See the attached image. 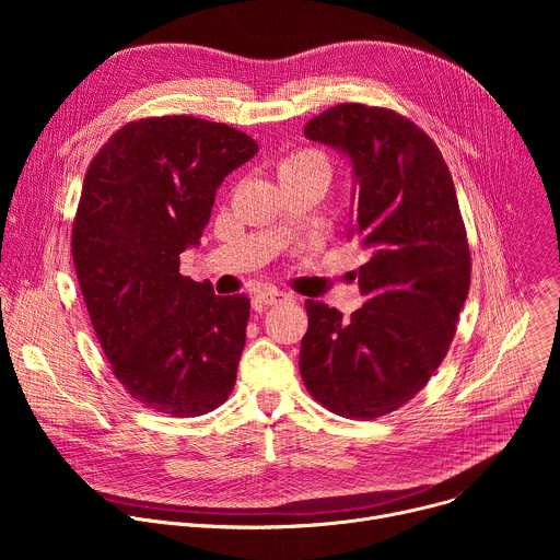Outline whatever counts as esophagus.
<instances>
[{
  "label": "esophagus",
  "instance_id": "1",
  "mask_svg": "<svg viewBox=\"0 0 560 560\" xmlns=\"http://www.w3.org/2000/svg\"><path fill=\"white\" fill-rule=\"evenodd\" d=\"M255 299H257V303H261V305H277V303L290 301V294L279 292V290H261V292L255 294Z\"/></svg>",
  "mask_w": 560,
  "mask_h": 560
}]
</instances>
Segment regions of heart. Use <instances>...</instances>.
Returning <instances> with one entry per match:
<instances>
[{"label":"heart","instance_id":"obj_1","mask_svg":"<svg viewBox=\"0 0 560 560\" xmlns=\"http://www.w3.org/2000/svg\"><path fill=\"white\" fill-rule=\"evenodd\" d=\"M305 173H316V175H324L328 179L330 177L328 159L318 150H299V152L285 156L279 164V179L292 177V175H305Z\"/></svg>","mask_w":560,"mask_h":560}]
</instances>
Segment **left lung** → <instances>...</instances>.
Masks as SVG:
<instances>
[{
    "label": "left lung",
    "instance_id": "obj_1",
    "mask_svg": "<svg viewBox=\"0 0 560 560\" xmlns=\"http://www.w3.org/2000/svg\"><path fill=\"white\" fill-rule=\"evenodd\" d=\"M303 135L350 162L348 238L370 257L354 275L365 303L348 322L305 301L299 370L318 404L370 421L406 406L447 354L469 290L465 225L441 150L410 119L339 104Z\"/></svg>",
    "mask_w": 560,
    "mask_h": 560
}]
</instances>
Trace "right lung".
<instances>
[{"mask_svg": "<svg viewBox=\"0 0 560 560\" xmlns=\"http://www.w3.org/2000/svg\"><path fill=\"white\" fill-rule=\"evenodd\" d=\"M248 135L188 115L126 124L89 166L72 261L95 335L139 404L199 417L230 396L250 299L179 275L223 179L257 154Z\"/></svg>", "mask_w": 560, "mask_h": 560, "instance_id": "add662e5", "label": "right lung"}]
</instances>
